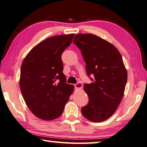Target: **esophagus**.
Returning a JSON list of instances; mask_svg holds the SVG:
<instances>
[{
  "label": "esophagus",
  "instance_id": "obj_1",
  "mask_svg": "<svg viewBox=\"0 0 147 147\" xmlns=\"http://www.w3.org/2000/svg\"><path fill=\"white\" fill-rule=\"evenodd\" d=\"M74 86H75V88L77 90H81L83 88V85L81 83H77V84H76V85H74Z\"/></svg>",
  "mask_w": 147,
  "mask_h": 147
}]
</instances>
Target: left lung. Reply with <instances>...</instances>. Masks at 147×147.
<instances>
[{
    "mask_svg": "<svg viewBox=\"0 0 147 147\" xmlns=\"http://www.w3.org/2000/svg\"><path fill=\"white\" fill-rule=\"evenodd\" d=\"M73 42L81 51L88 76H94L83 88L89 101L81 113L90 121H104L124 96L128 74L122 56L114 45L92 34H78Z\"/></svg>",
    "mask_w": 147,
    "mask_h": 147,
    "instance_id": "left-lung-1",
    "label": "left lung"
}]
</instances>
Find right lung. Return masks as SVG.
<instances>
[{
	"instance_id": "1",
	"label": "right lung",
	"mask_w": 147,
	"mask_h": 147,
	"mask_svg": "<svg viewBox=\"0 0 147 147\" xmlns=\"http://www.w3.org/2000/svg\"><path fill=\"white\" fill-rule=\"evenodd\" d=\"M75 34L49 37L34 47L21 64L19 85L25 102L39 119L52 121L61 116L74 92L66 83L61 55Z\"/></svg>"
}]
</instances>
